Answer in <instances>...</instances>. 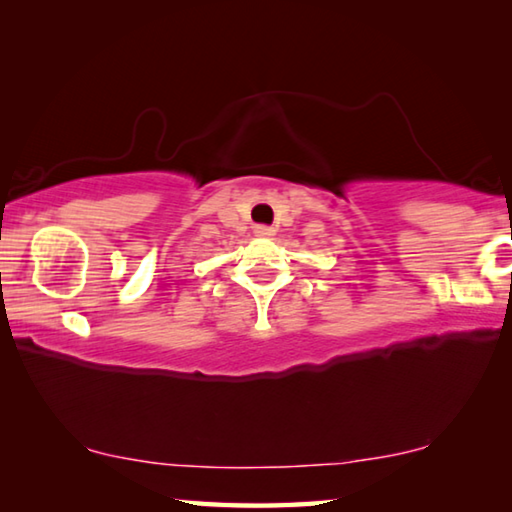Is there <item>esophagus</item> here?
<instances>
[{"mask_svg":"<svg viewBox=\"0 0 512 512\" xmlns=\"http://www.w3.org/2000/svg\"><path fill=\"white\" fill-rule=\"evenodd\" d=\"M275 228L273 225H255V237H273Z\"/></svg>","mask_w":512,"mask_h":512,"instance_id":"obj_1","label":"esophagus"}]
</instances>
